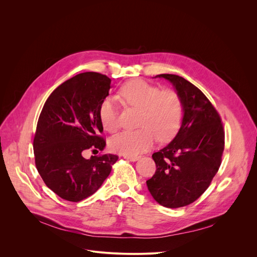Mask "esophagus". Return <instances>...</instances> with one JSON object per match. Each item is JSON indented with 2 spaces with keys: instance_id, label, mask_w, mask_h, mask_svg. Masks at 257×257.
<instances>
[{
  "instance_id": "34e87169",
  "label": "esophagus",
  "mask_w": 257,
  "mask_h": 257,
  "mask_svg": "<svg viewBox=\"0 0 257 257\" xmlns=\"http://www.w3.org/2000/svg\"><path fill=\"white\" fill-rule=\"evenodd\" d=\"M124 158L127 159V160H129V161L135 162V161H137L140 157H138V156H124Z\"/></svg>"
}]
</instances>
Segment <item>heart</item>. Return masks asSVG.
I'll return each mask as SVG.
<instances>
[{
    "label": "heart",
    "mask_w": 257,
    "mask_h": 257,
    "mask_svg": "<svg viewBox=\"0 0 257 257\" xmlns=\"http://www.w3.org/2000/svg\"><path fill=\"white\" fill-rule=\"evenodd\" d=\"M118 96L127 105L140 108L138 130H125L114 135L109 140V148L123 156H137L150 150L157 137L167 141L178 132L183 116L180 94L171 88L161 89L159 86L140 79L124 83ZM98 118L105 131L114 132L119 127V113L112 99H103L98 107Z\"/></svg>",
    "instance_id": "heart-1"
}]
</instances>
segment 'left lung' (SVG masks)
<instances>
[{
	"mask_svg": "<svg viewBox=\"0 0 257 257\" xmlns=\"http://www.w3.org/2000/svg\"><path fill=\"white\" fill-rule=\"evenodd\" d=\"M158 76L173 83L184 116L172 142L153 155L157 170L146 185L161 205L178 208L194 202L210 185L222 164L225 130L215 107L194 84L174 74Z\"/></svg>",
	"mask_w": 257,
	"mask_h": 257,
	"instance_id": "8db88e82",
	"label": "left lung"
}]
</instances>
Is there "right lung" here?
Returning <instances> with one entry per match:
<instances>
[{
    "instance_id": "1",
    "label": "right lung",
    "mask_w": 257,
    "mask_h": 257,
    "mask_svg": "<svg viewBox=\"0 0 257 257\" xmlns=\"http://www.w3.org/2000/svg\"><path fill=\"white\" fill-rule=\"evenodd\" d=\"M111 79L85 72L58 86L42 109L33 139L35 167L45 184L61 198L78 202L92 195L107 178L116 155H98L105 139L98 118Z\"/></svg>"
}]
</instances>
